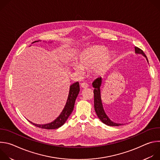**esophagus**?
<instances>
[{"mask_svg":"<svg viewBox=\"0 0 160 160\" xmlns=\"http://www.w3.org/2000/svg\"><path fill=\"white\" fill-rule=\"evenodd\" d=\"M81 87L83 88H87L88 87V85L87 83H81Z\"/></svg>","mask_w":160,"mask_h":160,"instance_id":"obj_1","label":"esophagus"}]
</instances>
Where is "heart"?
<instances>
[{
	"label": "heart",
	"mask_w": 160,
	"mask_h": 160,
	"mask_svg": "<svg viewBox=\"0 0 160 160\" xmlns=\"http://www.w3.org/2000/svg\"><path fill=\"white\" fill-rule=\"evenodd\" d=\"M112 61V54L104 47L93 45L83 51L79 55L77 64L73 65V69L78 73L82 70H92L96 75L106 71Z\"/></svg>",
	"instance_id": "b5f03b06"
}]
</instances>
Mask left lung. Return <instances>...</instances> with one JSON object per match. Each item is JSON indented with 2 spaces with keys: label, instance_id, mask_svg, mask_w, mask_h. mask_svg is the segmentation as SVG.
Masks as SVG:
<instances>
[{
  "label": "left lung",
  "instance_id": "8db88e82",
  "mask_svg": "<svg viewBox=\"0 0 160 160\" xmlns=\"http://www.w3.org/2000/svg\"><path fill=\"white\" fill-rule=\"evenodd\" d=\"M135 53L138 54H141L143 56H144L147 61L148 62V60L147 59L146 56L144 53V52L140 49L139 48L135 47ZM102 82V78L99 77L97 79L94 80V82L92 83V86L94 88V109L95 111L97 114L98 118L100 119V120L104 124L111 126V127H118L120 125H122V123H117L115 122H113L111 121L109 118L106 115V112L104 111V109L103 108L102 100H101V87Z\"/></svg>",
  "mask_w": 160,
  "mask_h": 160
}]
</instances>
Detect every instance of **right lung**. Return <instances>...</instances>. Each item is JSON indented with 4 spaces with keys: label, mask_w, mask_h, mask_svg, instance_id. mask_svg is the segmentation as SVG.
Masks as SVG:
<instances>
[{
    "label": "right lung",
    "mask_w": 160,
    "mask_h": 160,
    "mask_svg": "<svg viewBox=\"0 0 160 160\" xmlns=\"http://www.w3.org/2000/svg\"><path fill=\"white\" fill-rule=\"evenodd\" d=\"M38 41L40 40L35 41L32 43ZM79 92L80 86L78 82H77L70 85L69 94H68V97L66 104L59 117H58L53 122L46 124H36L28 120L29 122L37 127L44 129H56L59 128L62 125H64V123L66 122L67 119L72 112L74 108L75 100L79 94Z\"/></svg>",
    "instance_id": "add662e5"
}]
</instances>
